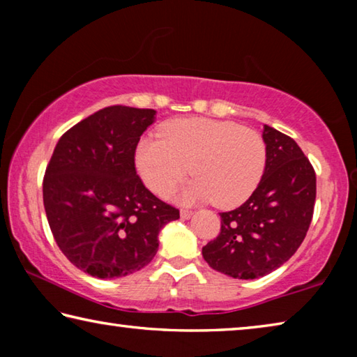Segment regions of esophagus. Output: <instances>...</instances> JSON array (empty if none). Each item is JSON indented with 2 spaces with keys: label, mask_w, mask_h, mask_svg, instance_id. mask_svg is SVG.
Returning a JSON list of instances; mask_svg holds the SVG:
<instances>
[{
  "label": "esophagus",
  "mask_w": 357,
  "mask_h": 357,
  "mask_svg": "<svg viewBox=\"0 0 357 357\" xmlns=\"http://www.w3.org/2000/svg\"><path fill=\"white\" fill-rule=\"evenodd\" d=\"M192 214L193 213L190 209H181V217H183V219H190Z\"/></svg>",
  "instance_id": "esophagus-1"
}]
</instances>
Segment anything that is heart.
Returning <instances> with one entry per match:
<instances>
[{
	"instance_id": "heart-1",
	"label": "heart",
	"mask_w": 357,
	"mask_h": 357,
	"mask_svg": "<svg viewBox=\"0 0 357 357\" xmlns=\"http://www.w3.org/2000/svg\"><path fill=\"white\" fill-rule=\"evenodd\" d=\"M159 137L142 138L135 151L138 174L159 197L170 193L190 168L195 178L185 187V198L231 208L244 203L263 178V137L233 121L174 119Z\"/></svg>"
}]
</instances>
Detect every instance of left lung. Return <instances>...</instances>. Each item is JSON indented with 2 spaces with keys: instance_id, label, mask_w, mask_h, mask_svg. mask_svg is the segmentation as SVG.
Masks as SVG:
<instances>
[{
  "instance_id": "left-lung-1",
  "label": "left lung",
  "mask_w": 357,
  "mask_h": 357,
  "mask_svg": "<svg viewBox=\"0 0 357 357\" xmlns=\"http://www.w3.org/2000/svg\"><path fill=\"white\" fill-rule=\"evenodd\" d=\"M266 168L239 208L220 213V233L203 247L211 268L233 279H258L288 261L309 231L315 170L291 137L264 126Z\"/></svg>"
}]
</instances>
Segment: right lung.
<instances>
[{
  "label": "right lung",
  "mask_w": 357,
  "mask_h": 357,
  "mask_svg": "<svg viewBox=\"0 0 357 357\" xmlns=\"http://www.w3.org/2000/svg\"><path fill=\"white\" fill-rule=\"evenodd\" d=\"M155 110L113 105L59 138L48 162L44 206L56 244L89 275L114 279L144 268L159 231L179 209L153 195L135 170L140 137Z\"/></svg>",
  "instance_id": "right-lung-1"
}]
</instances>
